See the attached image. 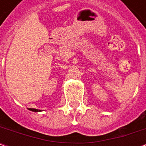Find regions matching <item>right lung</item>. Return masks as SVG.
Segmentation results:
<instances>
[{"instance_id":"add662e5","label":"right lung","mask_w":146,"mask_h":146,"mask_svg":"<svg viewBox=\"0 0 146 146\" xmlns=\"http://www.w3.org/2000/svg\"><path fill=\"white\" fill-rule=\"evenodd\" d=\"M30 111H33V112H40V110H36V109H30Z\"/></svg>"}]
</instances>
